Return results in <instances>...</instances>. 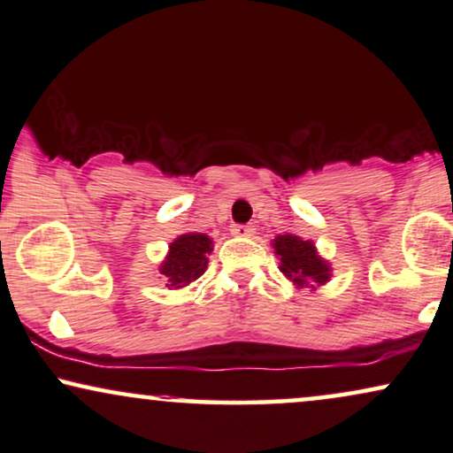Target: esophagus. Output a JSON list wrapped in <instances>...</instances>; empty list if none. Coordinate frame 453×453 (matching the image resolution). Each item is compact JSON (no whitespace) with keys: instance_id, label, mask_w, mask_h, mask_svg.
<instances>
[{"instance_id":"1","label":"esophagus","mask_w":453,"mask_h":453,"mask_svg":"<svg viewBox=\"0 0 453 453\" xmlns=\"http://www.w3.org/2000/svg\"><path fill=\"white\" fill-rule=\"evenodd\" d=\"M232 234L234 236H242V238H249L255 234V227L253 226H242V223H236V226H232Z\"/></svg>"}]
</instances>
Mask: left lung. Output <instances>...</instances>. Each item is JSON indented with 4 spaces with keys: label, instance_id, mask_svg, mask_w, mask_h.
I'll return each mask as SVG.
<instances>
[{
    "label": "left lung",
    "instance_id": "left-lung-1",
    "mask_svg": "<svg viewBox=\"0 0 453 453\" xmlns=\"http://www.w3.org/2000/svg\"><path fill=\"white\" fill-rule=\"evenodd\" d=\"M273 249L280 257V269L296 286H305L309 282L324 284L330 278L328 263L322 261L316 253V246L309 240H303L293 234H284L273 240Z\"/></svg>",
    "mask_w": 453,
    "mask_h": 453
}]
</instances>
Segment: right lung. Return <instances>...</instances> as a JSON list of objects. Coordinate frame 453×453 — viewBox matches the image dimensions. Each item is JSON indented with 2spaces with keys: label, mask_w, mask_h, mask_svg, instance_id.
<instances>
[{
  "label": "right lung",
  "mask_w": 453,
  "mask_h": 453,
  "mask_svg": "<svg viewBox=\"0 0 453 453\" xmlns=\"http://www.w3.org/2000/svg\"><path fill=\"white\" fill-rule=\"evenodd\" d=\"M211 238L204 234H184L177 240H173L169 246V255L160 265V273L167 280V286L173 288H181V286L194 282L200 278L207 269Z\"/></svg>",
  "instance_id": "obj_1"
}]
</instances>
